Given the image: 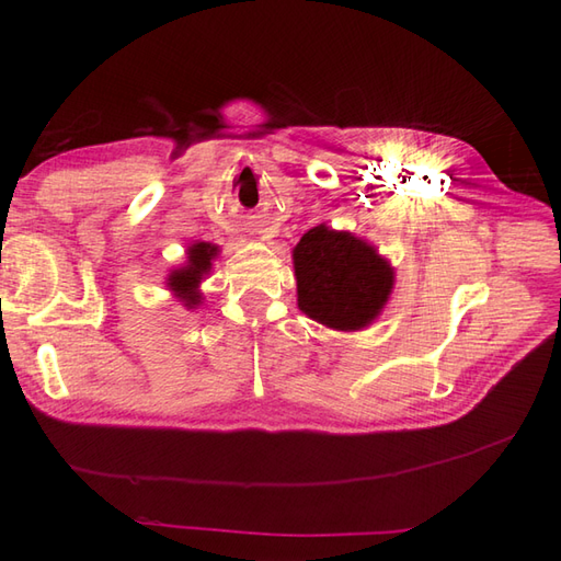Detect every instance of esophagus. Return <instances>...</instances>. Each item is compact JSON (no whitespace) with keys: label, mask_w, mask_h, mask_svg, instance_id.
Instances as JSON below:
<instances>
[{"label":"esophagus","mask_w":561,"mask_h":561,"mask_svg":"<svg viewBox=\"0 0 561 561\" xmlns=\"http://www.w3.org/2000/svg\"><path fill=\"white\" fill-rule=\"evenodd\" d=\"M262 239H271V233H268V231H266V233H264V236H262Z\"/></svg>","instance_id":"1"}]
</instances>
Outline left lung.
<instances>
[{
  "instance_id": "8db88e82",
  "label": "left lung",
  "mask_w": 561,
  "mask_h": 561,
  "mask_svg": "<svg viewBox=\"0 0 561 561\" xmlns=\"http://www.w3.org/2000/svg\"><path fill=\"white\" fill-rule=\"evenodd\" d=\"M293 260L299 309L332 330L367 328L393 293V266L351 231L318 225L301 236Z\"/></svg>"
}]
</instances>
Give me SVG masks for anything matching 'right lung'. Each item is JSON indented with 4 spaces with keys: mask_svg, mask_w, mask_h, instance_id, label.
<instances>
[{
    "mask_svg": "<svg viewBox=\"0 0 561 561\" xmlns=\"http://www.w3.org/2000/svg\"><path fill=\"white\" fill-rule=\"evenodd\" d=\"M219 248L213 243H194L186 250V264L180 268H173L171 276H168V287L175 293L178 299L184 301L186 309H196L201 304L198 285L208 276L213 268V260L217 257Z\"/></svg>",
    "mask_w": 561,
    "mask_h": 561,
    "instance_id": "1",
    "label": "right lung"
}]
</instances>
